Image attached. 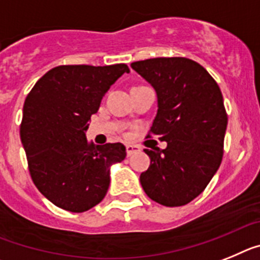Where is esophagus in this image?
Listing matches in <instances>:
<instances>
[{"mask_svg": "<svg viewBox=\"0 0 260 260\" xmlns=\"http://www.w3.org/2000/svg\"><path fill=\"white\" fill-rule=\"evenodd\" d=\"M125 149H127V155H128V157H129V155H132V154H135V153L140 152L139 146L131 145V144H127V145H125Z\"/></svg>", "mask_w": 260, "mask_h": 260, "instance_id": "34e87169", "label": "esophagus"}]
</instances>
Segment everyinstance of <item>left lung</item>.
<instances>
[{
  "mask_svg": "<svg viewBox=\"0 0 260 260\" xmlns=\"http://www.w3.org/2000/svg\"><path fill=\"white\" fill-rule=\"evenodd\" d=\"M157 94L150 128L165 149H145L150 166L140 175L149 198L180 207L199 196L218 170L228 116L222 94L200 64L186 57H157L131 64Z\"/></svg>",
  "mask_w": 260,
  "mask_h": 260,
  "instance_id": "8db88e82",
  "label": "left lung"
}]
</instances>
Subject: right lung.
<instances>
[{"label":"right lung","mask_w":260,"mask_h":260,"mask_svg":"<svg viewBox=\"0 0 260 260\" xmlns=\"http://www.w3.org/2000/svg\"><path fill=\"white\" fill-rule=\"evenodd\" d=\"M125 64L61 65L35 83L23 106L21 140L34 184L56 207L89 211L103 200L111 166L125 158L120 143L94 145L86 139L92 114Z\"/></svg>","instance_id":"obj_1"}]
</instances>
